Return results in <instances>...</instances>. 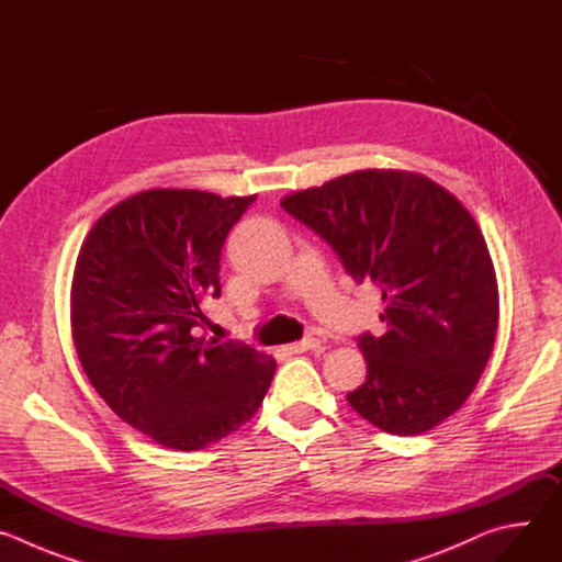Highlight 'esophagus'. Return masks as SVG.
Listing matches in <instances>:
<instances>
[{
    "label": "esophagus",
    "mask_w": 562,
    "mask_h": 562,
    "mask_svg": "<svg viewBox=\"0 0 562 562\" xmlns=\"http://www.w3.org/2000/svg\"><path fill=\"white\" fill-rule=\"evenodd\" d=\"M315 345H317V338H304V340H300V342L286 345V347H284V351H286V353H304V351L313 349Z\"/></svg>",
    "instance_id": "34e87169"
}]
</instances>
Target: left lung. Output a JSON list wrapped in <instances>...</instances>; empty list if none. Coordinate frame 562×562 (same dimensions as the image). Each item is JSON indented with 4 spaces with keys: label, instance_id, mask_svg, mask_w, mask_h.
<instances>
[{
    "label": "left lung",
    "instance_id": "left-lung-1",
    "mask_svg": "<svg viewBox=\"0 0 562 562\" xmlns=\"http://www.w3.org/2000/svg\"><path fill=\"white\" fill-rule=\"evenodd\" d=\"M282 209L327 239L345 271L382 291L389 331L358 336L367 380L349 405L393 436H418L462 407L498 329V284L475 220L442 187L367 169L297 191Z\"/></svg>",
    "mask_w": 562,
    "mask_h": 562
}]
</instances>
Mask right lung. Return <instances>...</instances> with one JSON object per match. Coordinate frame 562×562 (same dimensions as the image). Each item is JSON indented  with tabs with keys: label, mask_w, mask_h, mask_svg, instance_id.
<instances>
[{
	"label": "right lung",
	"mask_w": 562,
	"mask_h": 562,
	"mask_svg": "<svg viewBox=\"0 0 562 562\" xmlns=\"http://www.w3.org/2000/svg\"><path fill=\"white\" fill-rule=\"evenodd\" d=\"M254 200L142 191L106 211L77 256V358L124 423L169 449L198 451L243 427L273 380L276 360L254 347L195 338L202 300L222 291L224 239Z\"/></svg>",
	"instance_id": "right-lung-1"
}]
</instances>
